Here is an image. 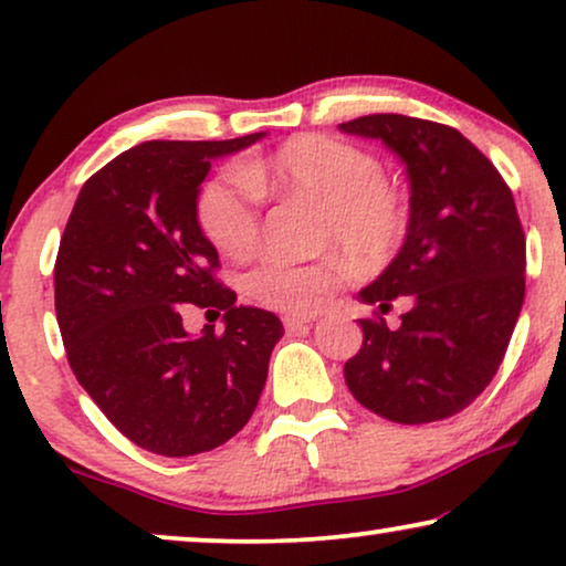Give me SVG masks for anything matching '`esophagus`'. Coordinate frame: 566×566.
Masks as SVG:
<instances>
[{"label":"esophagus","instance_id":"esophagus-1","mask_svg":"<svg viewBox=\"0 0 566 566\" xmlns=\"http://www.w3.org/2000/svg\"><path fill=\"white\" fill-rule=\"evenodd\" d=\"M314 316H304V314H289L283 316V327L285 332H291V335H296V332H306L312 327Z\"/></svg>","mask_w":566,"mask_h":566}]
</instances>
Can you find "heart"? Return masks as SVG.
Returning a JSON list of instances; mask_svg holds the SVG:
<instances>
[{
	"instance_id": "b5f03b06",
	"label": "heart",
	"mask_w": 566,
	"mask_h": 566,
	"mask_svg": "<svg viewBox=\"0 0 566 566\" xmlns=\"http://www.w3.org/2000/svg\"><path fill=\"white\" fill-rule=\"evenodd\" d=\"M260 192L306 196L322 203L316 244L343 250L358 268L389 262L405 244L409 203L397 185L384 180V165L350 142L301 134L268 159L223 169L198 196V223L216 250L244 254L258 242ZM343 262L337 258L291 262L262 258L244 277L247 293L262 306L281 312H312L329 296Z\"/></svg>"
}]
</instances>
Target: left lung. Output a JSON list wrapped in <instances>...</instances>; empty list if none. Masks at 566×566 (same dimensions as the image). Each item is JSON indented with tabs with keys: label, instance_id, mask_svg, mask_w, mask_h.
Segmentation results:
<instances>
[{
	"label": "left lung",
	"instance_id": "1",
	"mask_svg": "<svg viewBox=\"0 0 566 566\" xmlns=\"http://www.w3.org/2000/svg\"><path fill=\"white\" fill-rule=\"evenodd\" d=\"M397 154L409 180V231L389 268L358 293L381 312L405 296L397 329L358 319L345 363L363 407L399 424L446 420L497 374L525 298V237L513 192L490 159L443 123L376 113L339 123Z\"/></svg>",
	"mask_w": 566,
	"mask_h": 566
}]
</instances>
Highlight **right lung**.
<instances>
[{
  "label": "right lung",
  "instance_id": "obj_1",
  "mask_svg": "<svg viewBox=\"0 0 566 566\" xmlns=\"http://www.w3.org/2000/svg\"><path fill=\"white\" fill-rule=\"evenodd\" d=\"M262 136L138 144L84 182L61 237L53 285L69 366L130 443L167 459L244 428L283 337L273 312L237 306L216 281L219 252L196 211L211 161ZM190 303L223 311L224 332L188 336Z\"/></svg>",
  "mask_w": 566,
  "mask_h": 566
}]
</instances>
